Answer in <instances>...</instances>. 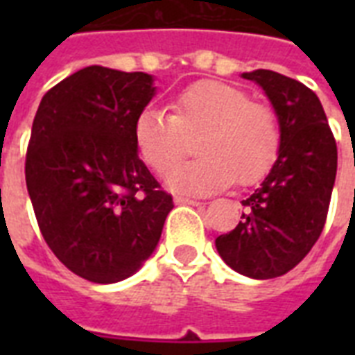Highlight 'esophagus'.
<instances>
[{
  "label": "esophagus",
  "instance_id": "esophagus-1",
  "mask_svg": "<svg viewBox=\"0 0 355 355\" xmlns=\"http://www.w3.org/2000/svg\"><path fill=\"white\" fill-rule=\"evenodd\" d=\"M175 202H178V205H189V206H200V205H202V202H199V200L189 199V197H175Z\"/></svg>",
  "mask_w": 355,
  "mask_h": 355
}]
</instances>
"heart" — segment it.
Wrapping results in <instances>:
<instances>
[{
  "mask_svg": "<svg viewBox=\"0 0 355 355\" xmlns=\"http://www.w3.org/2000/svg\"><path fill=\"white\" fill-rule=\"evenodd\" d=\"M175 114L144 108L134 123L139 155L153 171L164 175L200 138L202 158L175 167L167 186L175 191L205 195L236 182L252 186L275 167L282 149V123L267 103L254 101L237 86L202 80L173 101Z\"/></svg>",
  "mask_w": 355,
  "mask_h": 355,
  "instance_id": "1",
  "label": "heart"
}]
</instances>
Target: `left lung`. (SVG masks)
<instances>
[{
    "mask_svg": "<svg viewBox=\"0 0 355 355\" xmlns=\"http://www.w3.org/2000/svg\"><path fill=\"white\" fill-rule=\"evenodd\" d=\"M258 83L282 123V149L263 184L241 200V221L216 239L239 275L267 280L289 272L324 228L337 173V144L313 90L270 69L243 73Z\"/></svg>",
    "mask_w": 355,
    "mask_h": 355,
    "instance_id": "left-lung-1",
    "label": "left lung"
}]
</instances>
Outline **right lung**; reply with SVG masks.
Masks as SVG:
<instances>
[{
  "label": "right lung",
  "mask_w": 355,
  "mask_h": 355,
  "mask_svg": "<svg viewBox=\"0 0 355 355\" xmlns=\"http://www.w3.org/2000/svg\"><path fill=\"white\" fill-rule=\"evenodd\" d=\"M153 96L144 71L88 66L47 90L36 110L25 182L38 228L53 254L94 284L134 275L173 210L134 139Z\"/></svg>",
  "instance_id": "obj_1"
}]
</instances>
